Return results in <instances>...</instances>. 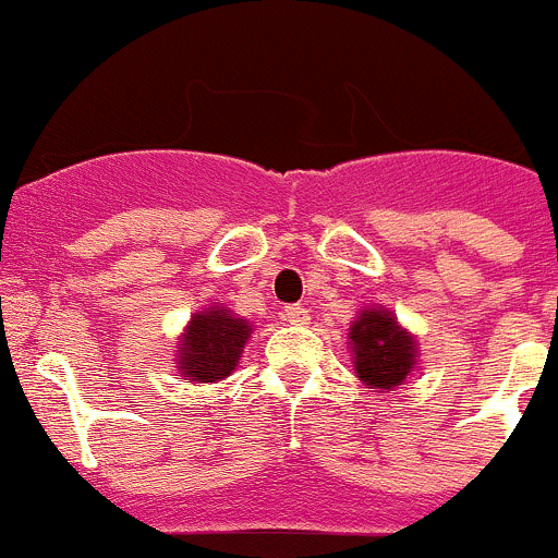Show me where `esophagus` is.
Masks as SVG:
<instances>
[{
    "instance_id": "obj_1",
    "label": "esophagus",
    "mask_w": 558,
    "mask_h": 558,
    "mask_svg": "<svg viewBox=\"0 0 558 558\" xmlns=\"http://www.w3.org/2000/svg\"><path fill=\"white\" fill-rule=\"evenodd\" d=\"M283 320L291 326H307L311 324V313H307V307L289 305V307H283Z\"/></svg>"
}]
</instances>
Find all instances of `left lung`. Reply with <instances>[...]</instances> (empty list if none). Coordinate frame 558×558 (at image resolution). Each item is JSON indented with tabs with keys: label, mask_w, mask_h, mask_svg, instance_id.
Instances as JSON below:
<instances>
[{
	"label": "left lung",
	"mask_w": 558,
	"mask_h": 558,
	"mask_svg": "<svg viewBox=\"0 0 558 558\" xmlns=\"http://www.w3.org/2000/svg\"><path fill=\"white\" fill-rule=\"evenodd\" d=\"M348 348L356 378L386 393L399 388L418 367V340L386 307H364L348 329Z\"/></svg>",
	"instance_id": "8db88e82"
}]
</instances>
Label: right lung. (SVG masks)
<instances>
[{
	"label": "right lung",
	"instance_id": "right-lung-1",
	"mask_svg": "<svg viewBox=\"0 0 558 558\" xmlns=\"http://www.w3.org/2000/svg\"><path fill=\"white\" fill-rule=\"evenodd\" d=\"M253 324L229 311L227 305L210 302L191 315L178 337L174 367L185 384H216L238 369L245 342L251 340Z\"/></svg>",
	"mask_w": 558,
	"mask_h": 558
}]
</instances>
